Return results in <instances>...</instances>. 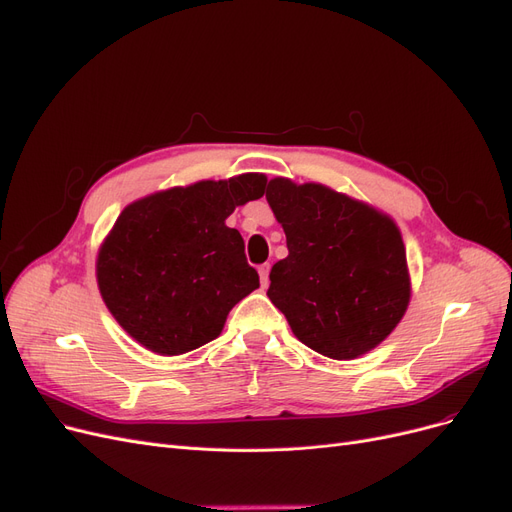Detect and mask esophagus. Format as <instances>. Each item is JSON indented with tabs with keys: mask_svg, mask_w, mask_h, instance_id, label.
I'll use <instances>...</instances> for the list:
<instances>
[{
	"mask_svg": "<svg viewBox=\"0 0 512 512\" xmlns=\"http://www.w3.org/2000/svg\"><path fill=\"white\" fill-rule=\"evenodd\" d=\"M258 275H260L262 288H267V285H269V264H262V267H258Z\"/></svg>",
	"mask_w": 512,
	"mask_h": 512,
	"instance_id": "1",
	"label": "esophagus"
}]
</instances>
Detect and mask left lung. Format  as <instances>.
<instances>
[{
    "mask_svg": "<svg viewBox=\"0 0 512 512\" xmlns=\"http://www.w3.org/2000/svg\"><path fill=\"white\" fill-rule=\"evenodd\" d=\"M267 201L290 252L273 264L267 296L294 336L338 361L376 349L412 294L393 218L344 193L288 178L269 182Z\"/></svg>",
    "mask_w": 512,
    "mask_h": 512,
    "instance_id": "1",
    "label": "left lung"
}]
</instances>
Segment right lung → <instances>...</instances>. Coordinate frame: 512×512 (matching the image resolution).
<instances>
[{"instance_id":"1","label":"right lung","mask_w":512,"mask_h":512,"mask_svg":"<svg viewBox=\"0 0 512 512\" xmlns=\"http://www.w3.org/2000/svg\"><path fill=\"white\" fill-rule=\"evenodd\" d=\"M264 187V174L201 180L119 214L98 250L96 279L107 309L136 342L170 357L218 338L229 311L260 285L243 237L224 220Z\"/></svg>"}]
</instances>
